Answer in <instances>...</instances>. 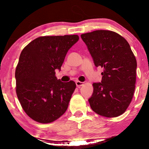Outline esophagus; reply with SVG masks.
Wrapping results in <instances>:
<instances>
[{"label": "esophagus", "instance_id": "34e87169", "mask_svg": "<svg viewBox=\"0 0 149 149\" xmlns=\"http://www.w3.org/2000/svg\"><path fill=\"white\" fill-rule=\"evenodd\" d=\"M76 86L78 87V88H80V86H83V85H84V83H83V82H80V81H76Z\"/></svg>", "mask_w": 149, "mask_h": 149}]
</instances>
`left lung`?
<instances>
[{
    "label": "left lung",
    "instance_id": "1",
    "mask_svg": "<svg viewBox=\"0 0 149 149\" xmlns=\"http://www.w3.org/2000/svg\"><path fill=\"white\" fill-rule=\"evenodd\" d=\"M97 67L104 69L102 83H95L89 103L93 111L107 118L125 112L132 100L136 83V60L129 43L114 31L97 30L83 33Z\"/></svg>",
    "mask_w": 149,
    "mask_h": 149
}]
</instances>
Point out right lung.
<instances>
[{
  "label": "right lung",
  "mask_w": 149,
  "mask_h": 149,
  "mask_svg": "<svg viewBox=\"0 0 149 149\" xmlns=\"http://www.w3.org/2000/svg\"><path fill=\"white\" fill-rule=\"evenodd\" d=\"M78 35L40 36L22 49L15 71L16 93L22 109L33 120L50 123L66 112L76 88L55 76Z\"/></svg>",
  "instance_id": "right-lung-1"
}]
</instances>
